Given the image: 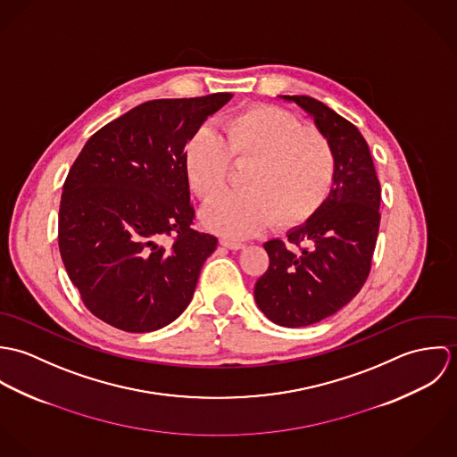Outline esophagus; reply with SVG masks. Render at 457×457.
<instances>
[{
  "instance_id": "1",
  "label": "esophagus",
  "mask_w": 457,
  "mask_h": 457,
  "mask_svg": "<svg viewBox=\"0 0 457 457\" xmlns=\"http://www.w3.org/2000/svg\"><path fill=\"white\" fill-rule=\"evenodd\" d=\"M220 245L227 250H232V252H237V250H243L245 245L243 243H237V241H230V239H221Z\"/></svg>"
}]
</instances>
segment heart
Segmentation results:
<instances>
[{"mask_svg": "<svg viewBox=\"0 0 457 457\" xmlns=\"http://www.w3.org/2000/svg\"><path fill=\"white\" fill-rule=\"evenodd\" d=\"M223 138L196 130L185 151L187 178L196 195L211 200L228 185L232 162L250 165L246 190L218 196L205 205V228L232 239L248 237L274 221L297 227L315 216L330 196L337 174L336 151L324 133L306 130L290 112L259 105L232 114Z\"/></svg>", "mask_w": 457, "mask_h": 457, "instance_id": "1", "label": "heart"}]
</instances>
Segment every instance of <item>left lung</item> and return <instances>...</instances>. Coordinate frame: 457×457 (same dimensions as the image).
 <instances>
[{
    "mask_svg": "<svg viewBox=\"0 0 457 457\" xmlns=\"http://www.w3.org/2000/svg\"><path fill=\"white\" fill-rule=\"evenodd\" d=\"M295 104L330 140L337 174L320 211L263 245L269 267L255 283L262 313L281 327L317 324L346 306L362 288L380 227V183L368 142L350 121L312 96H279Z\"/></svg>",
    "mask_w": 457,
    "mask_h": 457,
    "instance_id": "8db88e82",
    "label": "left lung"
}]
</instances>
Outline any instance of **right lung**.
I'll return each mask as SVG.
<instances>
[{
    "label": "right lung",
    "mask_w": 457,
    "mask_h": 457,
    "mask_svg": "<svg viewBox=\"0 0 457 457\" xmlns=\"http://www.w3.org/2000/svg\"><path fill=\"white\" fill-rule=\"evenodd\" d=\"M230 93L151 100L89 137L60 204V252L86 308L151 332L190 304L218 239L192 228L185 147ZM169 235L175 243L161 241Z\"/></svg>",
    "instance_id": "obj_1"
}]
</instances>
